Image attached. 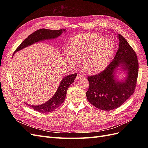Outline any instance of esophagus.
<instances>
[{"label": "esophagus", "mask_w": 148, "mask_h": 148, "mask_svg": "<svg viewBox=\"0 0 148 148\" xmlns=\"http://www.w3.org/2000/svg\"><path fill=\"white\" fill-rule=\"evenodd\" d=\"M83 77V76L82 75H81L80 73H78L77 76V78H76V79H81Z\"/></svg>", "instance_id": "esophagus-1"}]
</instances>
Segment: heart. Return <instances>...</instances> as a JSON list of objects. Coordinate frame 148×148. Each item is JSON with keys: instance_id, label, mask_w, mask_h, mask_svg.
Listing matches in <instances>:
<instances>
[{"instance_id": "obj_1", "label": "heart", "mask_w": 148, "mask_h": 148, "mask_svg": "<svg viewBox=\"0 0 148 148\" xmlns=\"http://www.w3.org/2000/svg\"><path fill=\"white\" fill-rule=\"evenodd\" d=\"M115 51V44L110 39L96 34H82L71 39L65 59L72 65H77L83 59V69L95 73L105 69Z\"/></svg>"}]
</instances>
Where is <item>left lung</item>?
<instances>
[{"instance_id": "left-lung-1", "label": "left lung", "mask_w": 148, "mask_h": 148, "mask_svg": "<svg viewBox=\"0 0 148 148\" xmlns=\"http://www.w3.org/2000/svg\"><path fill=\"white\" fill-rule=\"evenodd\" d=\"M119 47L113 60L101 73L89 76V85L86 92L88 101L96 108L111 110L118 108L135 92L138 75V61L135 51L122 35L118 34ZM122 66L127 77L118 82L113 73Z\"/></svg>"}]
</instances>
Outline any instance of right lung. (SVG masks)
I'll list each match as a JSON object with an SVG mask.
<instances>
[{
    "mask_svg": "<svg viewBox=\"0 0 148 148\" xmlns=\"http://www.w3.org/2000/svg\"><path fill=\"white\" fill-rule=\"evenodd\" d=\"M64 31L65 32V29L51 30L43 28L38 29L32 34H31L27 38L25 39L20 44V45L16 48L15 52L26 47L29 46L35 42L43 41V40L57 38ZM76 77H77V73L68 75L64 77L63 79L62 80L55 95L51 97V99H49L46 103H44V104L39 106L27 105L36 111L39 112L41 113L50 112L56 109L57 107H59L64 102L66 95L67 89L69 88L71 83L74 82Z\"/></svg>",
    "mask_w": 148,
    "mask_h": 148,
    "instance_id": "right-lung-1",
    "label": "right lung"
}]
</instances>
